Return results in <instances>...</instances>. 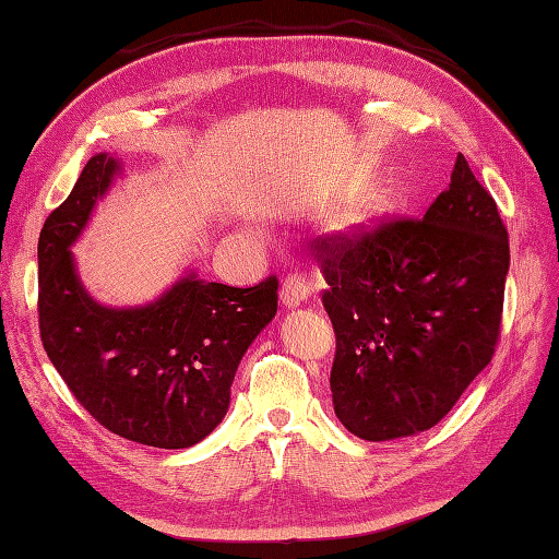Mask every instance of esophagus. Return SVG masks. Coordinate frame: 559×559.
I'll list each match as a JSON object with an SVG mask.
<instances>
[{
  "instance_id": "34e87169",
  "label": "esophagus",
  "mask_w": 559,
  "mask_h": 559,
  "mask_svg": "<svg viewBox=\"0 0 559 559\" xmlns=\"http://www.w3.org/2000/svg\"><path fill=\"white\" fill-rule=\"evenodd\" d=\"M307 298H310V283H307L302 276H286L283 281V288H281V300L286 310H295V307H300Z\"/></svg>"
}]
</instances>
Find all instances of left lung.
I'll use <instances>...</instances> for the list:
<instances>
[{
  "instance_id": "1",
  "label": "left lung",
  "mask_w": 559,
  "mask_h": 559,
  "mask_svg": "<svg viewBox=\"0 0 559 559\" xmlns=\"http://www.w3.org/2000/svg\"><path fill=\"white\" fill-rule=\"evenodd\" d=\"M336 331L331 396L367 442L430 430L492 360L509 273L507 228L468 160L423 221L317 242Z\"/></svg>"
}]
</instances>
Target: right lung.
<instances>
[{
    "label": "right lung",
    "mask_w": 559,
    "mask_h": 559,
    "mask_svg": "<svg viewBox=\"0 0 559 559\" xmlns=\"http://www.w3.org/2000/svg\"><path fill=\"white\" fill-rule=\"evenodd\" d=\"M122 177L96 153L38 240V314L47 358L71 394L110 432L187 449L216 430L242 355L278 310V281L209 283L187 269L156 300L110 307L93 298L71 254L98 201Z\"/></svg>",
    "instance_id": "add662e5"
}]
</instances>
